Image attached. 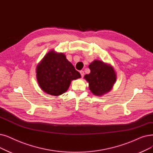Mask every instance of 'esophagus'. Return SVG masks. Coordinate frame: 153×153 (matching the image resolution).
Listing matches in <instances>:
<instances>
[{
    "mask_svg": "<svg viewBox=\"0 0 153 153\" xmlns=\"http://www.w3.org/2000/svg\"><path fill=\"white\" fill-rule=\"evenodd\" d=\"M80 74H81V77H84V71H80Z\"/></svg>",
    "mask_w": 153,
    "mask_h": 153,
    "instance_id": "34e87169",
    "label": "esophagus"
}]
</instances>
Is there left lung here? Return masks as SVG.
I'll use <instances>...</instances> for the list:
<instances>
[{
    "label": "left lung",
    "mask_w": 153,
    "mask_h": 153,
    "mask_svg": "<svg viewBox=\"0 0 153 153\" xmlns=\"http://www.w3.org/2000/svg\"><path fill=\"white\" fill-rule=\"evenodd\" d=\"M91 72L84 79L89 83V88L94 95L101 96L109 92L116 81L113 67L103 61L94 60L90 64Z\"/></svg>",
    "instance_id": "8db88e82"
}]
</instances>
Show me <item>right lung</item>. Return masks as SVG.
Segmentation results:
<instances>
[{"mask_svg": "<svg viewBox=\"0 0 153 153\" xmlns=\"http://www.w3.org/2000/svg\"><path fill=\"white\" fill-rule=\"evenodd\" d=\"M36 73L40 88L47 94L55 96L65 92L72 80L81 77L65 54L54 49L47 53L38 64Z\"/></svg>", "mask_w": 153, "mask_h": 153, "instance_id": "right-lung-1", "label": "right lung"}]
</instances>
